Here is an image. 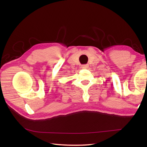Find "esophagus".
I'll use <instances>...</instances> for the list:
<instances>
[{
	"instance_id": "34e87169",
	"label": "esophagus",
	"mask_w": 147,
	"mask_h": 147,
	"mask_svg": "<svg viewBox=\"0 0 147 147\" xmlns=\"http://www.w3.org/2000/svg\"><path fill=\"white\" fill-rule=\"evenodd\" d=\"M89 67L88 64H84L82 65V69H88Z\"/></svg>"
}]
</instances>
